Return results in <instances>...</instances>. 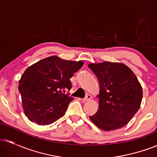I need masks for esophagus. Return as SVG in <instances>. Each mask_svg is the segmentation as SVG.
I'll list each match as a JSON object with an SVG mask.
<instances>
[{"mask_svg":"<svg viewBox=\"0 0 157 157\" xmlns=\"http://www.w3.org/2000/svg\"><path fill=\"white\" fill-rule=\"evenodd\" d=\"M91 96L90 94H87L86 96V97H85V98H83L82 99V100H83L84 102H87V101H89L90 100H91Z\"/></svg>","mask_w":157,"mask_h":157,"instance_id":"esophagus-1","label":"esophagus"}]
</instances>
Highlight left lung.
Listing matches in <instances>:
<instances>
[{
  "mask_svg": "<svg viewBox=\"0 0 157 157\" xmlns=\"http://www.w3.org/2000/svg\"><path fill=\"white\" fill-rule=\"evenodd\" d=\"M88 66L100 83L97 96L99 108L90 120L99 128L107 131L127 125L141 105L142 89L137 77L122 63L105 61Z\"/></svg>",
  "mask_w": 157,
  "mask_h": 157,
  "instance_id": "8db88e82",
  "label": "left lung"
}]
</instances>
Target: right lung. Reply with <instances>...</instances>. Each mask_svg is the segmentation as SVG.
Here are the masks:
<instances>
[{
	"instance_id": "obj_1",
	"label": "right lung",
	"mask_w": 157,
	"mask_h": 157,
	"mask_svg": "<svg viewBox=\"0 0 157 157\" xmlns=\"http://www.w3.org/2000/svg\"><path fill=\"white\" fill-rule=\"evenodd\" d=\"M83 63L53 55L26 68L19 80L18 89L23 111L30 121L49 125L63 116L74 98L62 90L71 89L70 78Z\"/></svg>"
}]
</instances>
